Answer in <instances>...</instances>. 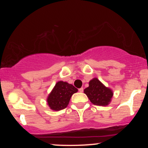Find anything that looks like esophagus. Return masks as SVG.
<instances>
[{
  "mask_svg": "<svg viewBox=\"0 0 148 148\" xmlns=\"http://www.w3.org/2000/svg\"><path fill=\"white\" fill-rule=\"evenodd\" d=\"M79 91L80 92H84V88H79Z\"/></svg>",
  "mask_w": 148,
  "mask_h": 148,
  "instance_id": "esophagus-1",
  "label": "esophagus"
}]
</instances>
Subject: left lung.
Listing matches in <instances>:
<instances>
[{"label": "left lung", "mask_w": 148, "mask_h": 148, "mask_svg": "<svg viewBox=\"0 0 148 148\" xmlns=\"http://www.w3.org/2000/svg\"><path fill=\"white\" fill-rule=\"evenodd\" d=\"M84 93L90 101L97 106H107L113 97V92L105 87L97 78L89 82V87L84 90Z\"/></svg>", "instance_id": "8db88e82"}]
</instances>
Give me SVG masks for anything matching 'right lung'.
Segmentation results:
<instances>
[{"instance_id": "1", "label": "right lung", "mask_w": 148, "mask_h": 148, "mask_svg": "<svg viewBox=\"0 0 148 148\" xmlns=\"http://www.w3.org/2000/svg\"><path fill=\"white\" fill-rule=\"evenodd\" d=\"M78 90L72 84L58 81L47 99L49 107L54 111L64 109L69 104L71 97Z\"/></svg>"}]
</instances>
